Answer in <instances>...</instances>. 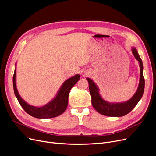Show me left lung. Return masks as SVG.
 <instances>
[{
  "instance_id": "8db88e82",
  "label": "left lung",
  "mask_w": 156,
  "mask_h": 156,
  "mask_svg": "<svg viewBox=\"0 0 156 156\" xmlns=\"http://www.w3.org/2000/svg\"><path fill=\"white\" fill-rule=\"evenodd\" d=\"M132 52L135 58L137 59L140 64V81L137 91L133 97L128 101L122 103L111 104L104 100L98 93V89L97 85L90 78H87L89 82V89L91 95V103L93 108L102 115L108 117H122L129 113L137 104L142 98L144 89V78L143 77V65L142 60L135 48L132 49Z\"/></svg>"
}]
</instances>
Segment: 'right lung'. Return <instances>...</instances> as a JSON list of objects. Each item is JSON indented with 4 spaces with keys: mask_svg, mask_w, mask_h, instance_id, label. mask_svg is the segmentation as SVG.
Instances as JSON below:
<instances>
[{
    "mask_svg": "<svg viewBox=\"0 0 156 156\" xmlns=\"http://www.w3.org/2000/svg\"><path fill=\"white\" fill-rule=\"evenodd\" d=\"M16 71L15 69L13 76V86L15 95L24 111L31 116L38 119L53 118L62 114L67 108L69 92L80 78V75L77 74L67 80L60 88L56 98L44 106L36 108L28 104L20 97L16 87Z\"/></svg>",
    "mask_w": 156,
    "mask_h": 156,
    "instance_id": "1",
    "label": "right lung"
}]
</instances>
